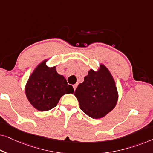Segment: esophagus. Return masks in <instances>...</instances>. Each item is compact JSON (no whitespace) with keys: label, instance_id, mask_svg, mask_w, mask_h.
<instances>
[{"label":"esophagus","instance_id":"1","mask_svg":"<svg viewBox=\"0 0 153 153\" xmlns=\"http://www.w3.org/2000/svg\"><path fill=\"white\" fill-rule=\"evenodd\" d=\"M76 88H77V84H74V85H73V88H74V91H75V90L76 89Z\"/></svg>","mask_w":153,"mask_h":153}]
</instances>
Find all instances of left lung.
I'll list each match as a JSON object with an SVG mask.
<instances>
[{
    "mask_svg": "<svg viewBox=\"0 0 153 153\" xmlns=\"http://www.w3.org/2000/svg\"><path fill=\"white\" fill-rule=\"evenodd\" d=\"M74 95L80 108L93 118H101L114 109L118 99L116 83L109 70L103 64L97 71L90 70L84 81Z\"/></svg>",
    "mask_w": 153,
    "mask_h": 153,
    "instance_id": "8db88e82",
    "label": "left lung"
}]
</instances>
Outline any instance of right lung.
Listing matches in <instances>:
<instances>
[{"instance_id":"add662e5","label":"right lung","mask_w":153,"mask_h":153,"mask_svg":"<svg viewBox=\"0 0 153 153\" xmlns=\"http://www.w3.org/2000/svg\"><path fill=\"white\" fill-rule=\"evenodd\" d=\"M47 61L43 60L35 69L25 88L28 101L40 111L51 109L56 106L62 95L74 93L72 85L56 72V66L49 68Z\"/></svg>"}]
</instances>
